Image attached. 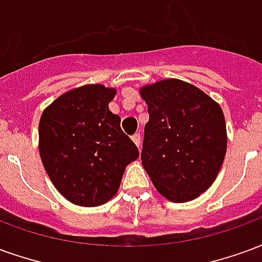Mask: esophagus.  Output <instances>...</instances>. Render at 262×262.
I'll list each match as a JSON object with an SVG mask.
<instances>
[{
    "mask_svg": "<svg viewBox=\"0 0 262 262\" xmlns=\"http://www.w3.org/2000/svg\"><path fill=\"white\" fill-rule=\"evenodd\" d=\"M132 140L135 142V144H136L137 147L140 148V132H137V133H135V135L132 136Z\"/></svg>",
    "mask_w": 262,
    "mask_h": 262,
    "instance_id": "34e87169",
    "label": "esophagus"
}]
</instances>
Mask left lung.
Here are the masks:
<instances>
[{
	"label": "left lung",
	"mask_w": 262,
	"mask_h": 262,
	"mask_svg": "<svg viewBox=\"0 0 262 262\" xmlns=\"http://www.w3.org/2000/svg\"><path fill=\"white\" fill-rule=\"evenodd\" d=\"M148 122L142 163L154 187L171 202H188L217 177L227 147L222 108L196 86L163 80L143 86Z\"/></svg>",
	"instance_id": "8db88e82"
}]
</instances>
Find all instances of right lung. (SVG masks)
<instances>
[{"label":"right lung","instance_id":"1","mask_svg":"<svg viewBox=\"0 0 262 262\" xmlns=\"http://www.w3.org/2000/svg\"><path fill=\"white\" fill-rule=\"evenodd\" d=\"M114 88L101 84L66 92L45 109L39 123V151L49 178L66 199L80 206L108 202L125 167L139 148L109 111Z\"/></svg>","mask_w":262,"mask_h":262}]
</instances>
